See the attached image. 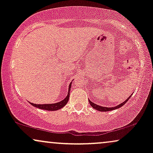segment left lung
I'll use <instances>...</instances> for the list:
<instances>
[{
	"mask_svg": "<svg viewBox=\"0 0 153 153\" xmlns=\"http://www.w3.org/2000/svg\"><path fill=\"white\" fill-rule=\"evenodd\" d=\"M131 95H132V94H131ZM131 96H129V97H128V99L126 100V101H124L123 103H120V104L118 105V106H115V107H110V108H109V107H103V106H99V105L96 104V103L91 102L90 100H89V103H90L91 106H92L94 108H95V109H96V110L99 111H112V110L117 109V108H120V107H122V106H124V105L127 102L128 100H129V98L131 97Z\"/></svg>",
	"mask_w": 153,
	"mask_h": 153,
	"instance_id": "obj_1",
	"label": "left lung"
}]
</instances>
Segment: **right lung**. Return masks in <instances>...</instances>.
Wrapping results in <instances>:
<instances>
[{
	"label": "right lung",
	"instance_id": "obj_1",
	"mask_svg": "<svg viewBox=\"0 0 153 153\" xmlns=\"http://www.w3.org/2000/svg\"><path fill=\"white\" fill-rule=\"evenodd\" d=\"M71 83H70L69 85V89H68V94L67 95L66 98H65V99H63L62 101H59V102L55 103H48V104H35V103H30L31 105H32L33 106L36 107V108H40V109H44L47 111H57L58 109H60L62 107H64L67 104V103L68 102V100H69L70 97V91H71Z\"/></svg>",
	"mask_w": 153,
	"mask_h": 153
}]
</instances>
